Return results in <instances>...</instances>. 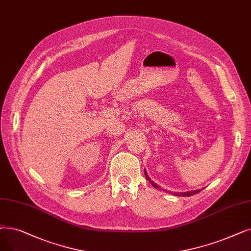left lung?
<instances>
[{"instance_id":"1","label":"left lung","mask_w":251,"mask_h":251,"mask_svg":"<svg viewBox=\"0 0 251 251\" xmlns=\"http://www.w3.org/2000/svg\"><path fill=\"white\" fill-rule=\"evenodd\" d=\"M145 176H146V177H147V179L151 182V184L152 187H155L156 189H159V186L158 184H156L154 181H151V178L149 177V176H148V173H147V171L145 170ZM200 192V190H197V191H190V192H187V193H176V196H182V197H189V196H193V195H195V194H197V193H199Z\"/></svg>"}]
</instances>
